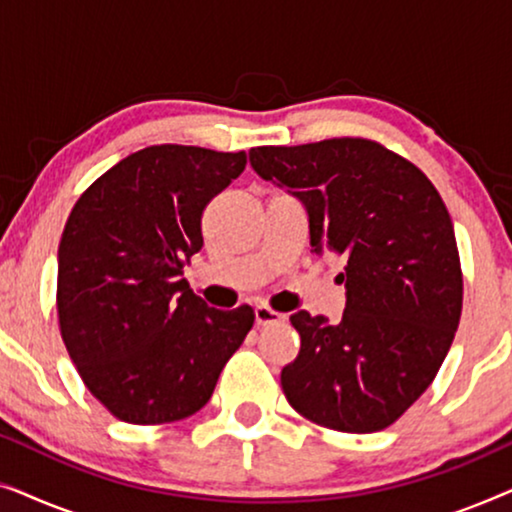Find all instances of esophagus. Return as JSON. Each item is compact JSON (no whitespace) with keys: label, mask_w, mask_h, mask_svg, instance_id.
<instances>
[{"label":"esophagus","mask_w":512,"mask_h":512,"mask_svg":"<svg viewBox=\"0 0 512 512\" xmlns=\"http://www.w3.org/2000/svg\"><path fill=\"white\" fill-rule=\"evenodd\" d=\"M254 314H256V324H258V326L282 324V321L286 319L282 312H275V310H270V307H268V305H256V310H254Z\"/></svg>","instance_id":"obj_1"}]
</instances>
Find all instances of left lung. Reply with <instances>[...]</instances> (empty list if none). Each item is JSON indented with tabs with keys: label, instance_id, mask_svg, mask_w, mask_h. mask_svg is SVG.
Masks as SVG:
<instances>
[{
	"label": "left lung",
	"instance_id": "8db88e82",
	"mask_svg": "<svg viewBox=\"0 0 512 512\" xmlns=\"http://www.w3.org/2000/svg\"><path fill=\"white\" fill-rule=\"evenodd\" d=\"M249 163L303 202L317 256L345 258L340 324L291 314L286 401L314 424L373 433L429 389L461 317V265L443 198L422 170L370 139L258 146Z\"/></svg>",
	"mask_w": 512,
	"mask_h": 512
}]
</instances>
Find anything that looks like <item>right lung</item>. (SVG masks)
Returning a JSON list of instances; mask_svg holds the SVG:
<instances>
[{"mask_svg":"<svg viewBox=\"0 0 512 512\" xmlns=\"http://www.w3.org/2000/svg\"><path fill=\"white\" fill-rule=\"evenodd\" d=\"M247 153L158 144L102 174L65 223L58 249L60 333L97 401L130 424L179 422L205 408L254 326L223 312L181 268L202 249V209Z\"/></svg>","mask_w":512,"mask_h":512,"instance_id":"obj_1","label":"right lung"}]
</instances>
